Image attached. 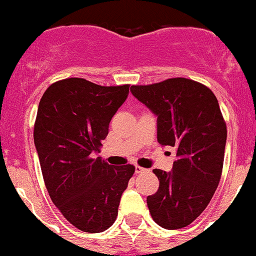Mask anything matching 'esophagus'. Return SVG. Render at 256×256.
<instances>
[{
  "label": "esophagus",
  "instance_id": "obj_1",
  "mask_svg": "<svg viewBox=\"0 0 256 256\" xmlns=\"http://www.w3.org/2000/svg\"><path fill=\"white\" fill-rule=\"evenodd\" d=\"M146 171V170L144 168V167H140V166H135V174H142V172Z\"/></svg>",
  "mask_w": 256,
  "mask_h": 256
}]
</instances>
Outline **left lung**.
Returning a JSON list of instances; mask_svg holds the SVG:
<instances>
[{"instance_id":"8db88e82","label":"left lung","mask_w":256,"mask_h":256,"mask_svg":"<svg viewBox=\"0 0 256 256\" xmlns=\"http://www.w3.org/2000/svg\"><path fill=\"white\" fill-rule=\"evenodd\" d=\"M131 92L157 116V141L177 150L172 171L147 197L152 219L174 230L190 226L210 202L223 170L226 126L218 100L206 85L186 78L132 85Z\"/></svg>"}]
</instances>
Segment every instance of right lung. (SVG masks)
I'll return each mask as SVG.
<instances>
[{
  "instance_id": "obj_1",
  "label": "right lung",
  "mask_w": 256,
  "mask_h": 256,
  "mask_svg": "<svg viewBox=\"0 0 256 256\" xmlns=\"http://www.w3.org/2000/svg\"><path fill=\"white\" fill-rule=\"evenodd\" d=\"M130 85L102 86L82 78L54 82L43 94L34 124V146L52 202L79 230L102 233L118 216L121 196L135 172L100 157L109 124Z\"/></svg>"
}]
</instances>
